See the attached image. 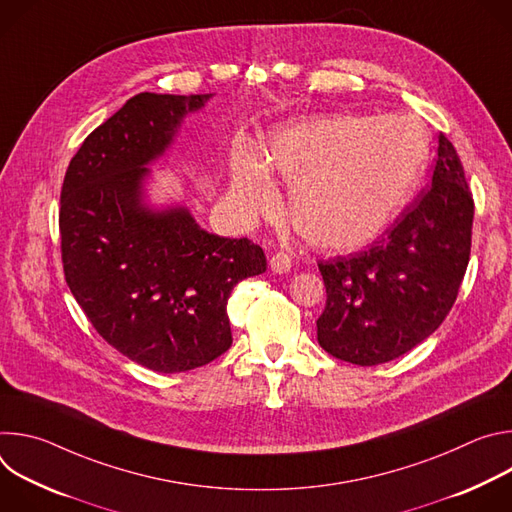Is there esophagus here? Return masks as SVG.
I'll list each match as a JSON object with an SVG mask.
<instances>
[{"label": "esophagus", "instance_id": "obj_1", "mask_svg": "<svg viewBox=\"0 0 512 512\" xmlns=\"http://www.w3.org/2000/svg\"><path fill=\"white\" fill-rule=\"evenodd\" d=\"M291 263H294V259H291V255L289 253H283V251H279V253H275L271 259H269V267H271V271L273 273H287L289 269H291Z\"/></svg>", "mask_w": 512, "mask_h": 512}]
</instances>
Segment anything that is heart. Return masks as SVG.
I'll list each match as a JSON object with an SVG mask.
<instances>
[{
	"label": "heart",
	"instance_id": "1",
	"mask_svg": "<svg viewBox=\"0 0 512 512\" xmlns=\"http://www.w3.org/2000/svg\"><path fill=\"white\" fill-rule=\"evenodd\" d=\"M265 163L235 150L233 196L241 210L269 212L291 184L289 218L306 241L330 251L373 243L403 210L427 164V141L405 117L336 115L269 133Z\"/></svg>",
	"mask_w": 512,
	"mask_h": 512
}]
</instances>
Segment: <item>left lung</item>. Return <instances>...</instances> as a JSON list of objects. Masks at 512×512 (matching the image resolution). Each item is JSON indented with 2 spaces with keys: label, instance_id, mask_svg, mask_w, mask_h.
I'll list each match as a JSON object with an SVG mask.
<instances>
[{
  "label": "left lung",
  "instance_id": "1",
  "mask_svg": "<svg viewBox=\"0 0 512 512\" xmlns=\"http://www.w3.org/2000/svg\"><path fill=\"white\" fill-rule=\"evenodd\" d=\"M474 200L452 141L437 135L429 188L371 249L320 261V346L373 367L415 348L450 314L472 245Z\"/></svg>",
  "mask_w": 512,
  "mask_h": 512
}]
</instances>
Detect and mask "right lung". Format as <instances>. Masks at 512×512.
Wrapping results in <instances>:
<instances>
[{
	"label": "right lung",
	"mask_w": 512,
	"mask_h": 512,
	"mask_svg": "<svg viewBox=\"0 0 512 512\" xmlns=\"http://www.w3.org/2000/svg\"><path fill=\"white\" fill-rule=\"evenodd\" d=\"M210 97H131L83 141L60 192L72 296L113 348L156 373L192 371L227 352L231 291L267 267L249 239L200 229L184 206L145 202L148 166Z\"/></svg>",
	"instance_id": "add662e5"
}]
</instances>
